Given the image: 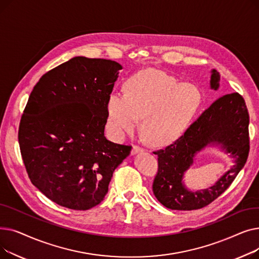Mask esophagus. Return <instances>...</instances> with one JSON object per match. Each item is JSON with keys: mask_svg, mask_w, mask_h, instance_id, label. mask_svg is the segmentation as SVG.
<instances>
[{"mask_svg": "<svg viewBox=\"0 0 259 259\" xmlns=\"http://www.w3.org/2000/svg\"><path fill=\"white\" fill-rule=\"evenodd\" d=\"M143 151H144V149L142 147H140V146H133L132 147V150H131V154L135 155V154H138L139 152H143Z\"/></svg>", "mask_w": 259, "mask_h": 259, "instance_id": "1", "label": "esophagus"}]
</instances>
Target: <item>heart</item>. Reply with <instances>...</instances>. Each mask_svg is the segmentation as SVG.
Segmentation results:
<instances>
[{"instance_id": "heart-1", "label": "heart", "mask_w": 259, "mask_h": 259, "mask_svg": "<svg viewBox=\"0 0 259 259\" xmlns=\"http://www.w3.org/2000/svg\"><path fill=\"white\" fill-rule=\"evenodd\" d=\"M200 92L189 83L154 69L141 71L124 83V94L112 92L107 101V124L116 138L139 126L148 141L167 144L184 134L200 103Z\"/></svg>"}]
</instances>
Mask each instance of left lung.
Returning a JSON list of instances; mask_svg holds the SVG:
<instances>
[{
  "mask_svg": "<svg viewBox=\"0 0 259 259\" xmlns=\"http://www.w3.org/2000/svg\"><path fill=\"white\" fill-rule=\"evenodd\" d=\"M211 73V89L217 90L221 75L215 69ZM249 144V113L243 98L237 92L223 95L179 140L154 152L158 159L152 185L155 197L171 210L189 211L208 206L226 191L243 168ZM209 145H220L235 159L236 165L210 188L191 192L182 182L184 172L194 163L196 154Z\"/></svg>",
  "mask_w": 259,
  "mask_h": 259,
  "instance_id": "1",
  "label": "left lung"
}]
</instances>
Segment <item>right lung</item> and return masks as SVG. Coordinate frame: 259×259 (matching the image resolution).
<instances>
[{
  "label": "right lung",
  "mask_w": 259,
  "mask_h": 259,
  "mask_svg": "<svg viewBox=\"0 0 259 259\" xmlns=\"http://www.w3.org/2000/svg\"><path fill=\"white\" fill-rule=\"evenodd\" d=\"M120 69L111 60L75 57L45 73L30 93L19 127L22 158L32 185L62 207L99 205L130 154L131 146L104 134Z\"/></svg>",
  "instance_id": "right-lung-1"
}]
</instances>
